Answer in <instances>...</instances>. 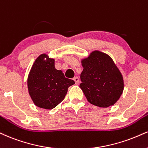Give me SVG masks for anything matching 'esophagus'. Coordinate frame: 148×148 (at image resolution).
<instances>
[{"label": "esophagus", "mask_w": 148, "mask_h": 148, "mask_svg": "<svg viewBox=\"0 0 148 148\" xmlns=\"http://www.w3.org/2000/svg\"><path fill=\"white\" fill-rule=\"evenodd\" d=\"M73 80L75 81V82L76 84H77L79 83V77H74Z\"/></svg>", "instance_id": "obj_1"}]
</instances>
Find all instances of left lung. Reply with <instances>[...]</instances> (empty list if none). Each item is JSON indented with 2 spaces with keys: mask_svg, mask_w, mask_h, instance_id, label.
<instances>
[{
  "mask_svg": "<svg viewBox=\"0 0 148 148\" xmlns=\"http://www.w3.org/2000/svg\"><path fill=\"white\" fill-rule=\"evenodd\" d=\"M83 71L79 87L91 104L101 108L113 106L124 88L123 76L108 55L93 51L82 60Z\"/></svg>",
  "mask_w": 148,
  "mask_h": 148,
  "instance_id": "left-lung-1",
  "label": "left lung"
}]
</instances>
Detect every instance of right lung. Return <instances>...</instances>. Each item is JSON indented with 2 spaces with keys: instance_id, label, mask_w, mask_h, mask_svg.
<instances>
[{
  "instance_id": "right-lung-1",
  "label": "right lung",
  "mask_w": 148,
  "mask_h": 148,
  "mask_svg": "<svg viewBox=\"0 0 148 148\" xmlns=\"http://www.w3.org/2000/svg\"><path fill=\"white\" fill-rule=\"evenodd\" d=\"M73 80L64 77L62 71L55 68V60L47 54H41L31 69L27 86L34 104L51 110L63 101Z\"/></svg>"
}]
</instances>
